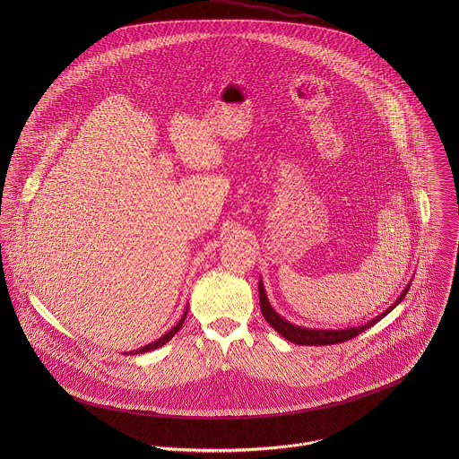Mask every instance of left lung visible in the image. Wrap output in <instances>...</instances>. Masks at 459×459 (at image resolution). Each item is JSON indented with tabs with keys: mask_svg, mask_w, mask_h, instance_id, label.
Returning <instances> with one entry per match:
<instances>
[{
	"mask_svg": "<svg viewBox=\"0 0 459 459\" xmlns=\"http://www.w3.org/2000/svg\"><path fill=\"white\" fill-rule=\"evenodd\" d=\"M408 293V288L401 293V297L395 300L385 313H382L380 316L373 318L369 324L362 325V327L344 328V330H313V328L297 327L288 324L286 320H282L268 304L264 290H263L262 281H260V307H262L263 316L264 320L270 324V327L275 328L282 337H286L288 341L295 342V344H306V346H325V344H335V342H344L350 341L353 337H357L360 332H364L366 328L373 327L377 322H380L384 316H387L394 307L404 299V295Z\"/></svg>",
	"mask_w": 459,
	"mask_h": 459,
	"instance_id": "8db88e82",
	"label": "left lung"
}]
</instances>
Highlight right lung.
Returning <instances> with one entry per match:
<instances>
[{
  "instance_id": "obj_1",
  "label": "right lung",
  "mask_w": 459,
  "mask_h": 459,
  "mask_svg": "<svg viewBox=\"0 0 459 459\" xmlns=\"http://www.w3.org/2000/svg\"><path fill=\"white\" fill-rule=\"evenodd\" d=\"M186 315L187 313H184V316H182V320L175 325V327L171 328L168 333H164L160 339H157L155 342H150V344H146V346H143V348H139V350H135V353H144V351H152V350H155V348H159V346H162V344H166L180 328L184 325V320H186Z\"/></svg>"
}]
</instances>
